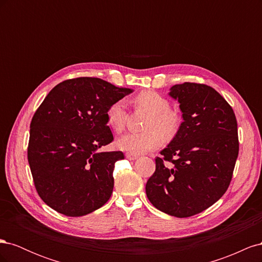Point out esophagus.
Instances as JSON below:
<instances>
[{"label": "esophagus", "instance_id": "esophagus-1", "mask_svg": "<svg viewBox=\"0 0 262 262\" xmlns=\"http://www.w3.org/2000/svg\"><path fill=\"white\" fill-rule=\"evenodd\" d=\"M125 157L128 158L129 161H136V160H138V158H139L138 155H134V154H131V153H126Z\"/></svg>", "mask_w": 262, "mask_h": 262}]
</instances>
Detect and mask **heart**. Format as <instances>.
<instances>
[{
	"label": "heart",
	"mask_w": 262,
	"mask_h": 262,
	"mask_svg": "<svg viewBox=\"0 0 262 262\" xmlns=\"http://www.w3.org/2000/svg\"><path fill=\"white\" fill-rule=\"evenodd\" d=\"M136 104L150 114L144 132H130L118 140V146L131 154H144L161 146L163 137L171 139L180 126V116L170 109L169 101L154 91L141 92L136 97ZM128 110L126 101L118 99L107 108L106 120L117 133L123 131Z\"/></svg>",
	"instance_id": "heart-1"
}]
</instances>
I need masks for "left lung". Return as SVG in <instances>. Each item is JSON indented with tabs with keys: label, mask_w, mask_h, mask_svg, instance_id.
Here are the masks:
<instances>
[{
	"label": "left lung",
	"mask_w": 262,
	"mask_h": 262,
	"mask_svg": "<svg viewBox=\"0 0 262 262\" xmlns=\"http://www.w3.org/2000/svg\"><path fill=\"white\" fill-rule=\"evenodd\" d=\"M168 95L179 102L184 121L162 157H156L145 191L156 209L189 217L227 190L239 149L237 121L228 102L208 85L177 84ZM164 160L172 164L166 166Z\"/></svg>",
	"instance_id": "1"
}]
</instances>
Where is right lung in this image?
<instances>
[{"label":"right lung","mask_w":262,"mask_h":262,"mask_svg":"<svg viewBox=\"0 0 262 262\" xmlns=\"http://www.w3.org/2000/svg\"><path fill=\"white\" fill-rule=\"evenodd\" d=\"M133 92L97 77L58 84L30 122L28 163L42 201L67 216H83L112 196L122 152H100L114 136L107 108Z\"/></svg>","instance_id":"1"}]
</instances>
